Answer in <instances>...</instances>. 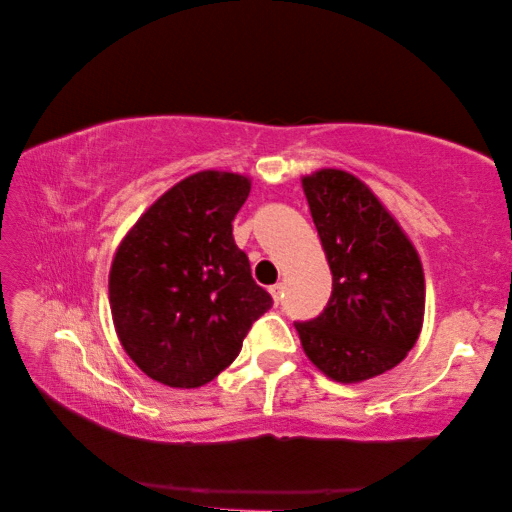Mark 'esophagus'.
<instances>
[{"mask_svg":"<svg viewBox=\"0 0 512 512\" xmlns=\"http://www.w3.org/2000/svg\"><path fill=\"white\" fill-rule=\"evenodd\" d=\"M270 295L274 299V304H279V301L283 299V286H281V283H276V286L270 288Z\"/></svg>","mask_w":512,"mask_h":512,"instance_id":"34e87169","label":"esophagus"}]
</instances>
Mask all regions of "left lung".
<instances>
[{
    "instance_id": "1",
    "label": "left lung",
    "mask_w": 512,
    "mask_h": 512,
    "mask_svg": "<svg viewBox=\"0 0 512 512\" xmlns=\"http://www.w3.org/2000/svg\"><path fill=\"white\" fill-rule=\"evenodd\" d=\"M301 186L333 274L324 311L295 322L301 347L329 379L367 381L399 365L420 338V256L354 174L320 170Z\"/></svg>"
}]
</instances>
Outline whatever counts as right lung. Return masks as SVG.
Returning a JSON list of instances; mask_svg holds the SVG:
<instances>
[{"label": "right lung", "instance_id": "1", "mask_svg": "<svg viewBox=\"0 0 512 512\" xmlns=\"http://www.w3.org/2000/svg\"><path fill=\"white\" fill-rule=\"evenodd\" d=\"M242 174L206 170L142 213L115 251L108 299L122 347L149 379L199 388L226 370L272 308L233 240L249 197Z\"/></svg>", "mask_w": 512, "mask_h": 512}]
</instances>
